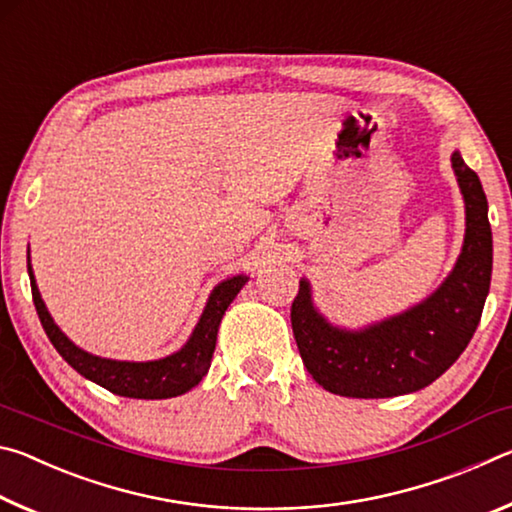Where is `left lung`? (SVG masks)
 <instances>
[{
	"mask_svg": "<svg viewBox=\"0 0 512 512\" xmlns=\"http://www.w3.org/2000/svg\"><path fill=\"white\" fill-rule=\"evenodd\" d=\"M452 167L465 201V241L447 280L420 305L359 332L329 325L300 280L291 327L302 363L325 391L343 397H395L436 381L476 332L490 291L492 230L488 198L476 173L454 151Z\"/></svg>",
	"mask_w": 512,
	"mask_h": 512,
	"instance_id": "8db88e82",
	"label": "left lung"
}]
</instances>
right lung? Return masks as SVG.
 <instances>
[{
	"instance_id": "obj_1",
	"label": "right lung",
	"mask_w": 512,
	"mask_h": 512,
	"mask_svg": "<svg viewBox=\"0 0 512 512\" xmlns=\"http://www.w3.org/2000/svg\"><path fill=\"white\" fill-rule=\"evenodd\" d=\"M27 266L31 277L33 305H36L40 323L45 327L49 341L58 350L60 357L76 372H81L85 379L103 386L110 393L133 397V400H167V397L192 391L198 381L205 377V372L210 370L212 354L216 348V332H219L225 309L230 307V302L235 300L241 287L248 282L246 275H235L223 280L219 287H214L201 320H198L189 341L178 352L158 361H115L94 357V354L76 348L60 332L54 318L49 316L45 302L40 298L36 277H33L31 271V259H27Z\"/></svg>"
}]
</instances>
